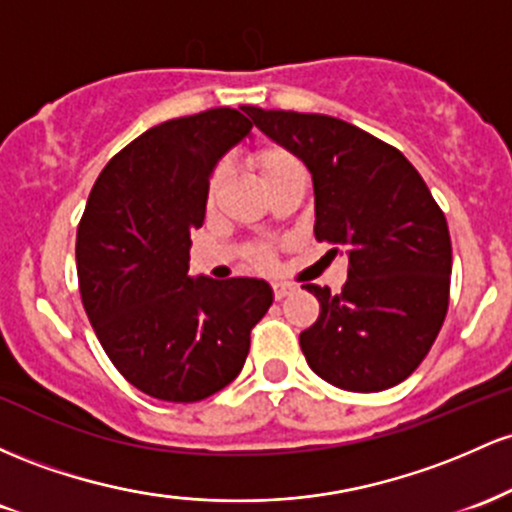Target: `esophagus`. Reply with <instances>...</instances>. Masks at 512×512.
Returning a JSON list of instances; mask_svg holds the SVG:
<instances>
[{"label": "esophagus", "mask_w": 512, "mask_h": 512, "mask_svg": "<svg viewBox=\"0 0 512 512\" xmlns=\"http://www.w3.org/2000/svg\"><path fill=\"white\" fill-rule=\"evenodd\" d=\"M292 290H295V287L287 285V283H273V295H275V300H283V297L290 295Z\"/></svg>", "instance_id": "obj_1"}]
</instances>
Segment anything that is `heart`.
I'll use <instances>...</instances> for the list:
<instances>
[{"label":"heart","instance_id":"heart-1","mask_svg":"<svg viewBox=\"0 0 512 512\" xmlns=\"http://www.w3.org/2000/svg\"><path fill=\"white\" fill-rule=\"evenodd\" d=\"M251 164H254L258 179H261L263 186H271V183L285 179V176L290 174H302L300 162H297L290 152H285V149H261V152L254 154ZM220 183H222V174H215L210 179V186H208L210 203L215 200L217 191H220ZM258 261L266 263L268 256L261 254L258 256Z\"/></svg>","mask_w":512,"mask_h":512}]
</instances>
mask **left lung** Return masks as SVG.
Instances as JSON below:
<instances>
[{
    "mask_svg": "<svg viewBox=\"0 0 512 512\" xmlns=\"http://www.w3.org/2000/svg\"><path fill=\"white\" fill-rule=\"evenodd\" d=\"M314 183V234L348 256L338 295L300 333L309 367L346 392H382L423 363L447 314L452 244L426 181L399 149L331 116L246 111Z\"/></svg>",
    "mask_w": 512,
    "mask_h": 512,
    "instance_id": "left-lung-1",
    "label": "left lung"
}]
</instances>
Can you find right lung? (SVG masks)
<instances>
[{"instance_id": "add662e5", "label": "right lung", "mask_w": 512, "mask_h": 512, "mask_svg": "<svg viewBox=\"0 0 512 512\" xmlns=\"http://www.w3.org/2000/svg\"><path fill=\"white\" fill-rule=\"evenodd\" d=\"M251 125L237 108L166 120L116 154L86 200L77 229L86 317L120 375L154 399L191 404L225 389L273 304L261 278L188 275L212 174Z\"/></svg>"}]
</instances>
